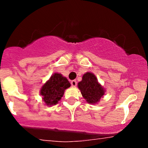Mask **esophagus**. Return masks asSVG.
<instances>
[{
	"instance_id": "esophagus-1",
	"label": "esophagus",
	"mask_w": 148,
	"mask_h": 148,
	"mask_svg": "<svg viewBox=\"0 0 148 148\" xmlns=\"http://www.w3.org/2000/svg\"><path fill=\"white\" fill-rule=\"evenodd\" d=\"M71 86H77V81H76V80H72V81L71 82Z\"/></svg>"
}]
</instances>
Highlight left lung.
<instances>
[{
    "label": "left lung",
    "instance_id": "left-lung-1",
    "mask_svg": "<svg viewBox=\"0 0 148 148\" xmlns=\"http://www.w3.org/2000/svg\"><path fill=\"white\" fill-rule=\"evenodd\" d=\"M78 87L83 97L90 104L99 102L104 95V90L98 83L96 77L92 73L87 72L82 77V80L78 83Z\"/></svg>",
    "mask_w": 148,
    "mask_h": 148
}]
</instances>
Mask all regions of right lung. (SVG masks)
<instances>
[{"instance_id": "obj_1", "label": "right lung", "mask_w": 148, "mask_h": 148, "mask_svg": "<svg viewBox=\"0 0 148 148\" xmlns=\"http://www.w3.org/2000/svg\"><path fill=\"white\" fill-rule=\"evenodd\" d=\"M71 86V84L62 74L55 73L50 79L43 85L41 95L47 105H53L63 97L66 89Z\"/></svg>"}]
</instances>
